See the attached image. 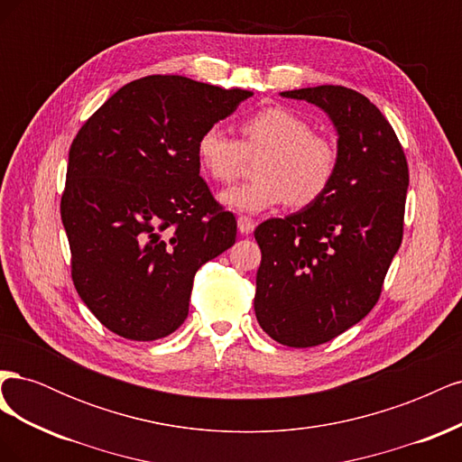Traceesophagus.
<instances>
[{
	"label": "esophagus",
	"mask_w": 462,
	"mask_h": 462,
	"mask_svg": "<svg viewBox=\"0 0 462 462\" xmlns=\"http://www.w3.org/2000/svg\"><path fill=\"white\" fill-rule=\"evenodd\" d=\"M236 226H239V231L243 235H250L254 231V221L246 216H239V219H236Z\"/></svg>",
	"instance_id": "34e87169"
}]
</instances>
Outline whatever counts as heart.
Wrapping results in <instances>:
<instances>
[{"mask_svg":"<svg viewBox=\"0 0 462 462\" xmlns=\"http://www.w3.org/2000/svg\"><path fill=\"white\" fill-rule=\"evenodd\" d=\"M243 141L219 127L206 129L197 143L202 170L229 185L248 158L262 156L253 183L221 192V202L239 212L258 214L277 204L306 208L324 197L337 171L339 152L328 134L283 106L254 111L241 123Z\"/></svg>","mask_w":462,"mask_h":462,"instance_id":"heart-1","label":"heart"}]
</instances>
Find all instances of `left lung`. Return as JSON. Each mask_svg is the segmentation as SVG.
Segmentation results:
<instances>
[{
	"mask_svg": "<svg viewBox=\"0 0 462 462\" xmlns=\"http://www.w3.org/2000/svg\"><path fill=\"white\" fill-rule=\"evenodd\" d=\"M321 107L337 129L339 163L324 197L254 231L262 250L254 312L287 346H316L365 318L402 241L409 163L366 96L324 85L282 92Z\"/></svg>",
	"mask_w": 462,
	"mask_h": 462,
	"instance_id": "8db88e82",
	"label": "left lung"
}]
</instances>
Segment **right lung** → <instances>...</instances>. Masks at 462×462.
Instances as JSON below:
<instances>
[{
    "label": "right lung",
    "instance_id": "add662e5",
    "mask_svg": "<svg viewBox=\"0 0 462 462\" xmlns=\"http://www.w3.org/2000/svg\"><path fill=\"white\" fill-rule=\"evenodd\" d=\"M250 96L150 75L119 88L77 133L61 194L71 277L119 337L173 333L200 265L233 246L235 216L200 177L197 143Z\"/></svg>",
    "mask_w": 462,
    "mask_h": 462
}]
</instances>
